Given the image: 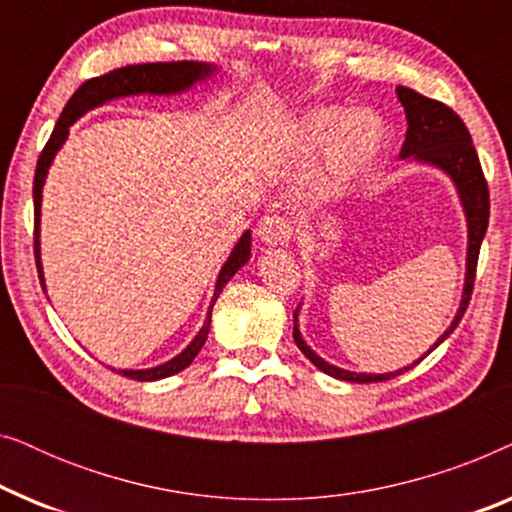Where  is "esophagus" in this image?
<instances>
[{
  "mask_svg": "<svg viewBox=\"0 0 512 512\" xmlns=\"http://www.w3.org/2000/svg\"><path fill=\"white\" fill-rule=\"evenodd\" d=\"M258 240L268 247H284L291 240V223L282 216H265L258 226Z\"/></svg>",
  "mask_w": 512,
  "mask_h": 512,
  "instance_id": "obj_1",
  "label": "esophagus"
}]
</instances>
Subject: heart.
I'll use <instances>...</instances> for the list:
<instances>
[{"mask_svg":"<svg viewBox=\"0 0 512 512\" xmlns=\"http://www.w3.org/2000/svg\"><path fill=\"white\" fill-rule=\"evenodd\" d=\"M387 130L373 111H352L317 104L284 116L275 130V149L284 163L310 156L298 179V193L307 202L338 200L359 181L384 149Z\"/></svg>","mask_w":512,"mask_h":512,"instance_id":"heart-1","label":"heart"}]
</instances>
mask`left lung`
<instances>
[{"mask_svg": "<svg viewBox=\"0 0 512 512\" xmlns=\"http://www.w3.org/2000/svg\"><path fill=\"white\" fill-rule=\"evenodd\" d=\"M396 95L405 109V118H408V132H405V142H403L401 156L398 158L408 160V163L436 167V170L445 172L454 184V188H457L461 209H464V216H466V228H468L466 277H464V291H461V300H459V310L454 314L452 324L447 326V331L440 335V338L431 345L429 352L424 354L429 356L440 342L450 338L454 328L459 326L461 317H464L468 300H471L480 244L485 240L487 223H489V191H487L485 174H482L478 153H475L473 139L468 135V128L464 125V121H461L450 107H445L443 102L429 100V97L419 95L417 90L412 88L398 86ZM298 314H300V305L296 307V312H293V340H296L298 349L321 370V373L331 375L335 380L359 382V384L384 382L405 373V370L415 368L417 363L424 359V356H419V359L412 361L410 366L398 368L394 373H354V370L338 368L333 366V363H328L326 359H321V356L307 345L303 333H300Z\"/></svg>", "mask_w": 512, "mask_h": 512, "instance_id": "left-lung-1", "label": "left lung"}]
</instances>
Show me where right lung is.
<instances>
[{
  "label": "right lung",
  "instance_id": "obj_1",
  "mask_svg": "<svg viewBox=\"0 0 512 512\" xmlns=\"http://www.w3.org/2000/svg\"><path fill=\"white\" fill-rule=\"evenodd\" d=\"M219 72V67L209 65V62H146V65H128L121 69H114V72L97 76V79H90L83 83V86L72 95V100L67 102V107L62 109V114L55 123V130L48 144L41 151L39 163H37V174H34V251H37V270H39V282L46 291V279H44V265H41V240H39V223H41V193H44V184L48 177V170H51L55 153L62 149V144L67 142L69 128L79 121L81 116H86L88 111H93L102 104L111 100H118V97H132V95H181L186 90H191L198 83L212 79V76ZM251 258V230H244L240 240L230 251L228 261L223 263V268L216 277L214 296L212 303H209L205 324L198 331V335L188 342L184 352H179L174 359L160 363V366L153 368H142V370H118L125 377L137 382H156L163 380V377L177 375L181 370L188 368L193 363L195 356L207 342L209 326H212V307L216 298L221 296L223 286H226L237 270L242 268L244 263H249ZM116 370V368H114Z\"/></svg>",
  "mask_w": 512,
  "mask_h": 512
}]
</instances>
